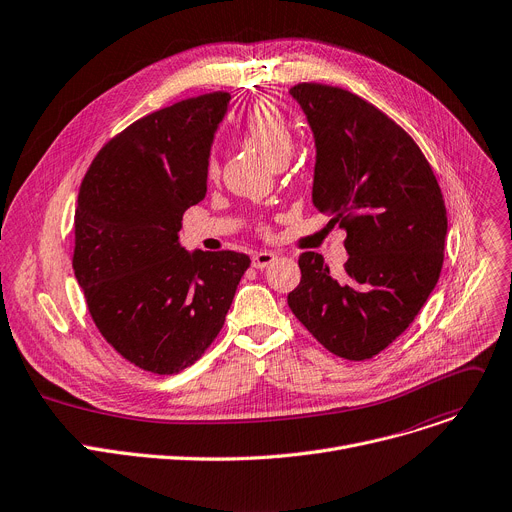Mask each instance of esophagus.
<instances>
[{
	"instance_id": "1",
	"label": "esophagus",
	"mask_w": 512,
	"mask_h": 512,
	"mask_svg": "<svg viewBox=\"0 0 512 512\" xmlns=\"http://www.w3.org/2000/svg\"><path fill=\"white\" fill-rule=\"evenodd\" d=\"M276 259H278L276 253H271V251H259V253L253 255V267L265 269V267H269L271 263H274Z\"/></svg>"
}]
</instances>
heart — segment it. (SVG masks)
I'll use <instances>...</instances> for the list:
<instances>
[{"instance_id":"heart-1","label":"heart","mask_w":512,"mask_h":512,"mask_svg":"<svg viewBox=\"0 0 512 512\" xmlns=\"http://www.w3.org/2000/svg\"><path fill=\"white\" fill-rule=\"evenodd\" d=\"M245 133L249 142L269 160L280 162L288 160L292 146H294V133L288 117L271 98H259L253 102L245 117ZM220 173L218 158L212 154L206 164V175L216 179Z\"/></svg>"}]
</instances>
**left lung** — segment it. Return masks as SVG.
Wrapping results in <instances>:
<instances>
[{"label": "left lung", "instance_id": "left-lung-1", "mask_svg": "<svg viewBox=\"0 0 512 512\" xmlns=\"http://www.w3.org/2000/svg\"><path fill=\"white\" fill-rule=\"evenodd\" d=\"M315 148L313 203L346 230L344 276L319 253L298 257L296 319L331 354L368 360L410 327L445 259L447 208L426 156L393 119L337 86L290 88Z\"/></svg>", "mask_w": 512, "mask_h": 512}]
</instances>
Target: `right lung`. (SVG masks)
Returning <instances> with one entry per match:
<instances>
[{"label": "right lung", "instance_id": "right-lung-1", "mask_svg": "<svg viewBox=\"0 0 512 512\" xmlns=\"http://www.w3.org/2000/svg\"><path fill=\"white\" fill-rule=\"evenodd\" d=\"M228 92L150 113L105 144L82 181L74 274L102 337L131 364L177 374L220 333L249 255L185 251V210L206 197V164Z\"/></svg>", "mask_w": 512, "mask_h": 512}]
</instances>
